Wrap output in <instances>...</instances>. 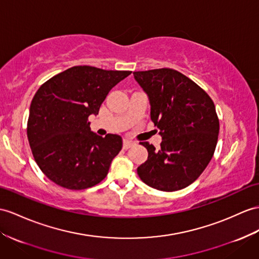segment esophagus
I'll list each match as a JSON object with an SVG mask.
<instances>
[{
  "label": "esophagus",
  "instance_id": "1",
  "mask_svg": "<svg viewBox=\"0 0 259 259\" xmlns=\"http://www.w3.org/2000/svg\"><path fill=\"white\" fill-rule=\"evenodd\" d=\"M134 142H132L131 140H124V143H123V148L124 149H128L131 148L132 146H134Z\"/></svg>",
  "mask_w": 259,
  "mask_h": 259
}]
</instances>
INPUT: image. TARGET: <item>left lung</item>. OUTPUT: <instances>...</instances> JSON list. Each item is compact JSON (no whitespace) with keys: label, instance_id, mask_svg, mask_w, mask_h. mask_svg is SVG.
<instances>
[{"label":"left lung","instance_id":"1","mask_svg":"<svg viewBox=\"0 0 259 259\" xmlns=\"http://www.w3.org/2000/svg\"><path fill=\"white\" fill-rule=\"evenodd\" d=\"M134 78L147 93L150 118L162 138L158 150L141 143L148 158L137 174L157 190H180L197 180L212 159L220 131L215 105L202 88L174 69L135 71Z\"/></svg>","mask_w":259,"mask_h":259}]
</instances>
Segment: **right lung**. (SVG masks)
<instances>
[{
    "mask_svg": "<svg viewBox=\"0 0 259 259\" xmlns=\"http://www.w3.org/2000/svg\"><path fill=\"white\" fill-rule=\"evenodd\" d=\"M132 71L75 66L54 75L31 100L27 137L34 159L48 179L62 188L83 190L102 181L122 149V137L91 132L113 87Z\"/></svg>",
    "mask_w": 259,
    "mask_h": 259,
    "instance_id": "add662e5",
    "label": "right lung"
}]
</instances>
